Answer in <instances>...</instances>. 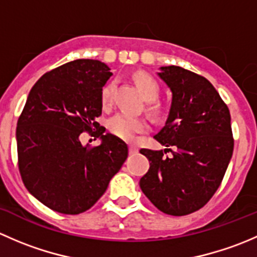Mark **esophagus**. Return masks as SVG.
<instances>
[{
	"instance_id": "1",
	"label": "esophagus",
	"mask_w": 257,
	"mask_h": 257,
	"mask_svg": "<svg viewBox=\"0 0 257 257\" xmlns=\"http://www.w3.org/2000/svg\"><path fill=\"white\" fill-rule=\"evenodd\" d=\"M137 153H138V148H137L136 145H133V144L129 145V154L134 155V154H137Z\"/></svg>"
}]
</instances>
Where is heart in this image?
<instances>
[{
	"label": "heart",
	"mask_w": 257,
	"mask_h": 257,
	"mask_svg": "<svg viewBox=\"0 0 257 257\" xmlns=\"http://www.w3.org/2000/svg\"><path fill=\"white\" fill-rule=\"evenodd\" d=\"M137 85H138L139 90L143 94V97L147 100H154L159 94V85H158L157 80L153 78L152 76L147 73H138L136 76ZM112 89L113 84H108L103 88L102 92V100L104 104L110 102L112 99ZM109 131L113 134L118 136L119 138L126 139L131 141L136 137V134L143 133L147 131V123L141 118L131 115L126 113H118L113 116L108 123Z\"/></svg>",
	"instance_id": "b5f03b06"
}]
</instances>
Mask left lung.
<instances>
[{"label": "left lung", "mask_w": 257, "mask_h": 257, "mask_svg": "<svg viewBox=\"0 0 257 257\" xmlns=\"http://www.w3.org/2000/svg\"><path fill=\"white\" fill-rule=\"evenodd\" d=\"M159 69L172 104L154 138L167 148L141 149L150 167L139 185L155 208L183 216L203 208L221 184L234 150L231 116L206 78L177 66Z\"/></svg>", "instance_id": "8db88e82"}]
</instances>
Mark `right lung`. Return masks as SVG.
<instances>
[{
	"instance_id": "1",
	"label": "right lung",
	"mask_w": 257,
	"mask_h": 257,
	"mask_svg": "<svg viewBox=\"0 0 257 257\" xmlns=\"http://www.w3.org/2000/svg\"><path fill=\"white\" fill-rule=\"evenodd\" d=\"M97 59H76L43 74L17 121L18 168L38 201L61 214L90 209L128 157V145L98 129V147L79 137L99 124L102 88L112 76Z\"/></svg>"
}]
</instances>
